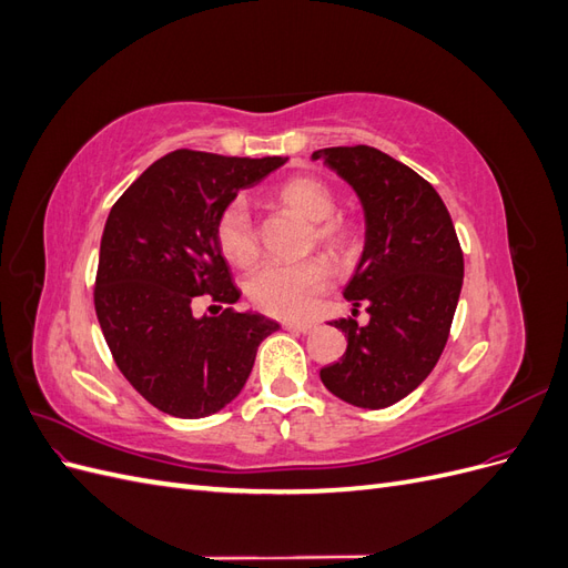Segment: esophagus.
Here are the masks:
<instances>
[{"mask_svg": "<svg viewBox=\"0 0 568 568\" xmlns=\"http://www.w3.org/2000/svg\"><path fill=\"white\" fill-rule=\"evenodd\" d=\"M284 329L286 332H294V334H307L313 329V324L307 322H284Z\"/></svg>", "mask_w": 568, "mask_h": 568, "instance_id": "1", "label": "esophagus"}]
</instances>
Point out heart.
<instances>
[{
  "mask_svg": "<svg viewBox=\"0 0 568 568\" xmlns=\"http://www.w3.org/2000/svg\"><path fill=\"white\" fill-rule=\"evenodd\" d=\"M274 199L307 222H315L313 234L322 246L336 253L351 248L353 230L343 220L332 217L336 211V196L322 180L311 175L288 178L274 189ZM215 239L230 263L239 267L255 263L261 244H257V232L244 199H234L222 209L215 225ZM329 280L332 267L322 257H311V261L296 265L270 263L248 280L246 294L257 311L272 317L296 320L311 313L315 296L322 294Z\"/></svg>",
  "mask_w": 568,
  "mask_h": 568,
  "instance_id": "heart-1",
  "label": "heart"
}]
</instances>
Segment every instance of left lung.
I'll use <instances>...</instances> for the list:
<instances>
[{
    "instance_id": "8db88e82",
    "label": "left lung",
    "mask_w": 568,
    "mask_h": 568,
    "mask_svg": "<svg viewBox=\"0 0 568 568\" xmlns=\"http://www.w3.org/2000/svg\"><path fill=\"white\" fill-rule=\"evenodd\" d=\"M346 180L363 203L365 248L343 296L369 322H329L346 334L338 363L320 379L336 398L382 409L403 400L448 343L462 291L464 255L453 217L436 189L374 146H332L313 153Z\"/></svg>"
}]
</instances>
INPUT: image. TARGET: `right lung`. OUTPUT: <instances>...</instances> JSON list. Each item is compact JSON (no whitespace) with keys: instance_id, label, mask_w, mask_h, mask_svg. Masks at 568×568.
Here are the masks:
<instances>
[{"instance_id":"right-lung-1","label":"right lung","mask_w":568,"mask_h":568,"mask_svg":"<svg viewBox=\"0 0 568 568\" xmlns=\"http://www.w3.org/2000/svg\"><path fill=\"white\" fill-rule=\"evenodd\" d=\"M180 149L151 163L109 213L94 307L118 369L165 415L201 419L242 393L261 343L280 324L236 313L215 225L222 209L284 165ZM214 305L197 313V301ZM227 304V308H222Z\"/></svg>"}]
</instances>
